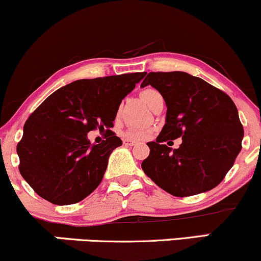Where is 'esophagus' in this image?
Masks as SVG:
<instances>
[{
    "label": "esophagus",
    "mask_w": 261,
    "mask_h": 261,
    "mask_svg": "<svg viewBox=\"0 0 261 261\" xmlns=\"http://www.w3.org/2000/svg\"><path fill=\"white\" fill-rule=\"evenodd\" d=\"M136 143H137V141L129 140V139H124L123 140V144L125 146H133V145H136Z\"/></svg>",
    "instance_id": "34e87169"
}]
</instances>
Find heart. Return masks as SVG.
<instances>
[{"label": "heart", "instance_id": "1", "mask_svg": "<svg viewBox=\"0 0 261 261\" xmlns=\"http://www.w3.org/2000/svg\"><path fill=\"white\" fill-rule=\"evenodd\" d=\"M157 94H160V93L157 92L156 89L145 88L144 91H141L140 96H141V99L144 100V102L147 104V106H150L151 102H152V100H153V98H155ZM127 136L129 138H133V139L143 140V139H145V138H147V136H149V130L143 129V128H134V129H129L127 132Z\"/></svg>", "mask_w": 261, "mask_h": 261}]
</instances>
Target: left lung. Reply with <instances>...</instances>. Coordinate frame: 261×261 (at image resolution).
Returning a JSON list of instances; mask_svg holds the SVG:
<instances>
[{
	"label": "left lung",
	"mask_w": 261,
	"mask_h": 261,
	"mask_svg": "<svg viewBox=\"0 0 261 261\" xmlns=\"http://www.w3.org/2000/svg\"><path fill=\"white\" fill-rule=\"evenodd\" d=\"M156 88L167 105L166 124L141 163L149 178L168 194L186 197L223 181L242 149L244 136L236 105L226 93L181 71L150 72L141 87ZM183 139L173 150L167 140Z\"/></svg>",
	"instance_id": "left-lung-1"
}]
</instances>
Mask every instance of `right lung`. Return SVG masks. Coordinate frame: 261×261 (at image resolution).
<instances>
[{"mask_svg":"<svg viewBox=\"0 0 261 261\" xmlns=\"http://www.w3.org/2000/svg\"><path fill=\"white\" fill-rule=\"evenodd\" d=\"M145 72L79 80L57 89L24 124L17 145L19 172L38 196L58 205L73 204L101 182L109 157L122 140L114 127L122 99ZM106 130L91 144L86 134Z\"/></svg>","mask_w":261,"mask_h":261,"instance_id":"right-lung-1","label":"right lung"}]
</instances>
